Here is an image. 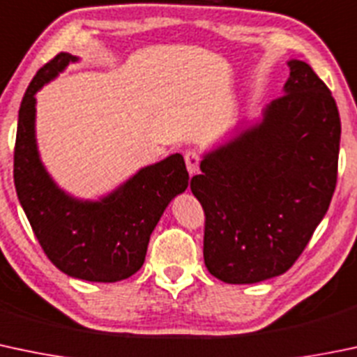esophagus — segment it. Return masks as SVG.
<instances>
[{
  "mask_svg": "<svg viewBox=\"0 0 357 357\" xmlns=\"http://www.w3.org/2000/svg\"><path fill=\"white\" fill-rule=\"evenodd\" d=\"M185 162H186V169H188L190 176L197 174V172L200 171V153H198L197 150H186Z\"/></svg>",
  "mask_w": 357,
  "mask_h": 357,
  "instance_id": "1",
  "label": "esophagus"
}]
</instances>
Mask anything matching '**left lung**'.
Listing matches in <instances>:
<instances>
[{
    "instance_id": "1",
    "label": "left lung",
    "mask_w": 357,
    "mask_h": 357,
    "mask_svg": "<svg viewBox=\"0 0 357 357\" xmlns=\"http://www.w3.org/2000/svg\"><path fill=\"white\" fill-rule=\"evenodd\" d=\"M264 121L207 153L190 188L205 212L204 258L227 284L280 275L301 257L337 185L340 118L311 66L287 63Z\"/></svg>"
}]
</instances>
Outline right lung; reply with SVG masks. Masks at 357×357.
<instances>
[{
  "label": "right lung",
  "instance_id": "add662e5",
  "mask_svg": "<svg viewBox=\"0 0 357 357\" xmlns=\"http://www.w3.org/2000/svg\"><path fill=\"white\" fill-rule=\"evenodd\" d=\"M70 61L59 52L36 73L18 111L13 181L18 200L46 257L66 275L116 282L140 270L153 227L167 204L188 186L181 153L144 167L100 202H78L52 183L33 133L36 92Z\"/></svg>",
  "mask_w": 357,
  "mask_h": 357
}]
</instances>
